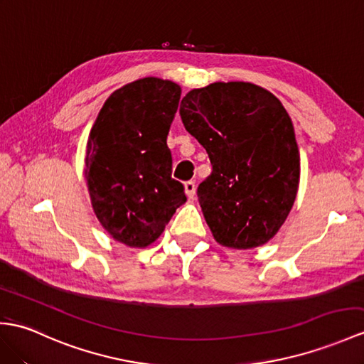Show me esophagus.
Masks as SVG:
<instances>
[{
    "label": "esophagus",
    "instance_id": "34e87169",
    "mask_svg": "<svg viewBox=\"0 0 364 364\" xmlns=\"http://www.w3.org/2000/svg\"><path fill=\"white\" fill-rule=\"evenodd\" d=\"M184 191H186V196H188L189 198H193L196 197V191H197V188H196V181H186L184 183Z\"/></svg>",
    "mask_w": 364,
    "mask_h": 364
}]
</instances>
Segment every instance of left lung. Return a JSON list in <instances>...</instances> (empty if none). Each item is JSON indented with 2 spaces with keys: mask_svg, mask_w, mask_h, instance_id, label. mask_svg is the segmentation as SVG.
<instances>
[{
  "mask_svg": "<svg viewBox=\"0 0 364 364\" xmlns=\"http://www.w3.org/2000/svg\"><path fill=\"white\" fill-rule=\"evenodd\" d=\"M180 116L213 164L197 196L214 239L237 250L273 239L290 214L301 172L281 100L250 82H215L189 91Z\"/></svg>",
  "mask_w": 364,
  "mask_h": 364,
  "instance_id": "left-lung-1",
  "label": "left lung"
}]
</instances>
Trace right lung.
Listing matches in <instances>:
<instances>
[{
  "mask_svg": "<svg viewBox=\"0 0 364 364\" xmlns=\"http://www.w3.org/2000/svg\"><path fill=\"white\" fill-rule=\"evenodd\" d=\"M180 96L171 80L127 83L105 100L90 132L85 180L92 209L105 231L130 248L154 243L188 200L172 178L167 147Z\"/></svg>",
  "mask_w": 364,
  "mask_h": 364,
  "instance_id": "add662e5",
  "label": "right lung"
}]
</instances>
